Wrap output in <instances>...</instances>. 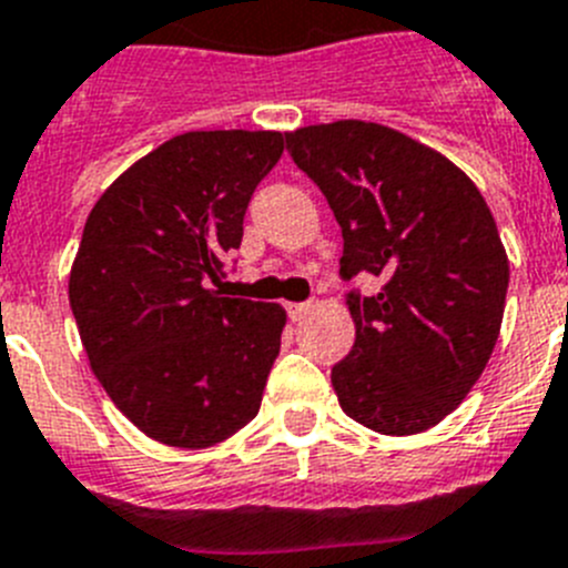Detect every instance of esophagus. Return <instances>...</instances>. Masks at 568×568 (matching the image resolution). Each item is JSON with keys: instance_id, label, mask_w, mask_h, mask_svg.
<instances>
[{"instance_id": "obj_1", "label": "esophagus", "mask_w": 568, "mask_h": 568, "mask_svg": "<svg viewBox=\"0 0 568 568\" xmlns=\"http://www.w3.org/2000/svg\"><path fill=\"white\" fill-rule=\"evenodd\" d=\"M310 310H313V304H310V301H304V304H287V315L293 321H301L304 315L310 313Z\"/></svg>"}]
</instances>
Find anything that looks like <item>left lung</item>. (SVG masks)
Wrapping results in <instances>:
<instances>
[{"label":"left lung","instance_id":"1","mask_svg":"<svg viewBox=\"0 0 568 568\" xmlns=\"http://www.w3.org/2000/svg\"><path fill=\"white\" fill-rule=\"evenodd\" d=\"M344 235L355 344L333 366L338 404L381 435L424 433L466 398L504 321L509 261L480 190L446 155L358 119L287 133Z\"/></svg>","mask_w":568,"mask_h":568}]
</instances>
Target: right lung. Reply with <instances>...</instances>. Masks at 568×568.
Returning <instances> with one entry per match:
<instances>
[{"label": "right lung", "mask_w": 568, "mask_h": 568, "mask_svg": "<svg viewBox=\"0 0 568 568\" xmlns=\"http://www.w3.org/2000/svg\"><path fill=\"white\" fill-rule=\"evenodd\" d=\"M281 153L273 130H193L90 210L70 310L97 378L148 438L204 449L258 415L287 313L213 287Z\"/></svg>", "instance_id": "1"}]
</instances>
